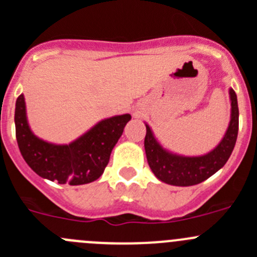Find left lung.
I'll return each instance as SVG.
<instances>
[{"label":"left lung","mask_w":257,"mask_h":257,"mask_svg":"<svg viewBox=\"0 0 257 257\" xmlns=\"http://www.w3.org/2000/svg\"><path fill=\"white\" fill-rule=\"evenodd\" d=\"M231 119L226 133L210 152L201 156H183L161 146L146 123L145 150L151 170L162 183L174 186H191L209 179L228 161L238 134V104L233 88H229Z\"/></svg>","instance_id":"1"}]
</instances>
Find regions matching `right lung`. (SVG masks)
<instances>
[{"instance_id": "1", "label": "right lung", "mask_w": 257, "mask_h": 257, "mask_svg": "<svg viewBox=\"0 0 257 257\" xmlns=\"http://www.w3.org/2000/svg\"><path fill=\"white\" fill-rule=\"evenodd\" d=\"M132 116L115 115L102 119L68 145L40 140L30 129L24 95L16 100V140L24 160L35 174L50 181L83 185L99 179L109 164L110 155Z\"/></svg>"}]
</instances>
